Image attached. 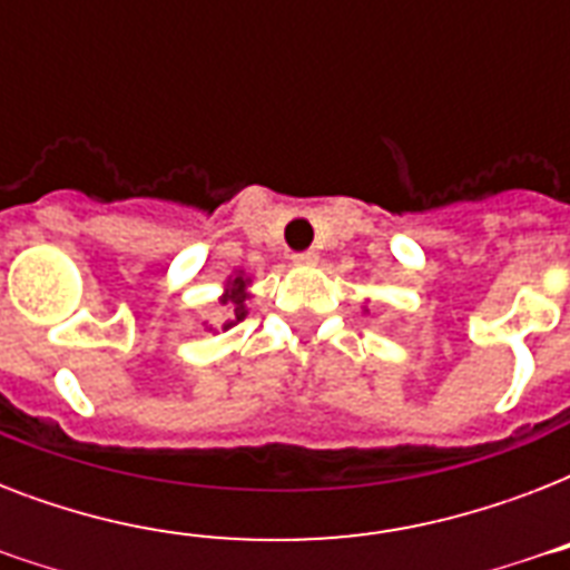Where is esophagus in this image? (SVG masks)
Returning <instances> with one entry per match:
<instances>
[{
  "label": "esophagus",
  "instance_id": "obj_1",
  "mask_svg": "<svg viewBox=\"0 0 570 570\" xmlns=\"http://www.w3.org/2000/svg\"><path fill=\"white\" fill-rule=\"evenodd\" d=\"M316 250H302V254H293V263L295 266H313L316 263Z\"/></svg>",
  "mask_w": 570,
  "mask_h": 570
}]
</instances>
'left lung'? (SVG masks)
<instances>
[{"label":"left lung","instance_id":"left-lung-1","mask_svg":"<svg viewBox=\"0 0 570 570\" xmlns=\"http://www.w3.org/2000/svg\"><path fill=\"white\" fill-rule=\"evenodd\" d=\"M364 313H370V311H366V307H364Z\"/></svg>","mask_w":570,"mask_h":570}]
</instances>
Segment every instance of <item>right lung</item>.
Returning <instances> with one entry per match:
<instances>
[{
  "label": "right lung",
  "instance_id": "1",
  "mask_svg": "<svg viewBox=\"0 0 570 570\" xmlns=\"http://www.w3.org/2000/svg\"><path fill=\"white\" fill-rule=\"evenodd\" d=\"M250 275H245V268H233V275H227V281H224V289L222 295H218V304L224 307V322H222V331L233 328V325H239L245 316H248V298H250ZM206 331H218L213 328L209 322H204Z\"/></svg>",
  "mask_w": 570,
  "mask_h": 570
}]
</instances>
